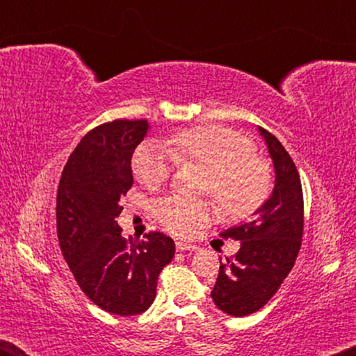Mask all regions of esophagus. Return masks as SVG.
<instances>
[{
  "mask_svg": "<svg viewBox=\"0 0 356 356\" xmlns=\"http://www.w3.org/2000/svg\"><path fill=\"white\" fill-rule=\"evenodd\" d=\"M199 248L196 245H189V243L177 241V251H197Z\"/></svg>",
  "mask_w": 356,
  "mask_h": 356,
  "instance_id": "34e87169",
  "label": "esophagus"
}]
</instances>
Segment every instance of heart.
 Returning a JSON list of instances; mask_svg holds the SVG:
<instances>
[{
	"instance_id": "b5f03b06",
	"label": "heart",
	"mask_w": 356,
	"mask_h": 356,
	"mask_svg": "<svg viewBox=\"0 0 356 356\" xmlns=\"http://www.w3.org/2000/svg\"><path fill=\"white\" fill-rule=\"evenodd\" d=\"M252 143L222 126H197L163 139V145L145 143L136 150L133 172L145 188L163 186L173 163H196L209 170L207 193L223 211L245 216L264 202L270 186L269 167L254 155ZM213 206L202 199L168 196L155 204L159 222L175 235H188L206 223Z\"/></svg>"
}]
</instances>
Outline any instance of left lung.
Instances as JSON below:
<instances>
[{
  "instance_id": "left-lung-1",
  "label": "left lung",
  "mask_w": 356,
  "mask_h": 356,
  "mask_svg": "<svg viewBox=\"0 0 356 356\" xmlns=\"http://www.w3.org/2000/svg\"><path fill=\"white\" fill-rule=\"evenodd\" d=\"M259 133L274 163L275 184L270 197L250 220L228 228L223 238L241 243L235 256L220 262L211 296L223 313L248 316L261 309L290 274L303 238V189L298 170L280 140Z\"/></svg>"
}]
</instances>
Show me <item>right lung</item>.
Listing matches in <instances>:
<instances>
[{
    "mask_svg": "<svg viewBox=\"0 0 356 356\" xmlns=\"http://www.w3.org/2000/svg\"><path fill=\"white\" fill-rule=\"evenodd\" d=\"M147 120H115L87 133L70 155L56 196V232L81 290L106 313L134 316L154 303L175 243L160 232L121 236V197L133 186L131 157Z\"/></svg>",
    "mask_w": 356,
    "mask_h": 356,
    "instance_id": "1",
    "label": "right lung"
}]
</instances>
